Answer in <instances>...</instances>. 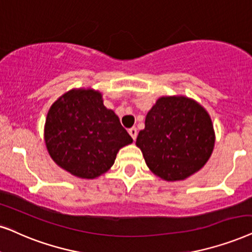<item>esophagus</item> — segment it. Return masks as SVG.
I'll use <instances>...</instances> for the list:
<instances>
[{"mask_svg": "<svg viewBox=\"0 0 252 252\" xmlns=\"http://www.w3.org/2000/svg\"><path fill=\"white\" fill-rule=\"evenodd\" d=\"M128 133H129V135L132 136L133 140L136 139V135H138V130H136L135 127H132V128H129Z\"/></svg>", "mask_w": 252, "mask_h": 252, "instance_id": "1", "label": "esophagus"}]
</instances>
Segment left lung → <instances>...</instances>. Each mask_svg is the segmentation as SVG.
Segmentation results:
<instances>
[{
  "label": "left lung",
  "mask_w": 252,
  "mask_h": 252,
  "mask_svg": "<svg viewBox=\"0 0 252 252\" xmlns=\"http://www.w3.org/2000/svg\"><path fill=\"white\" fill-rule=\"evenodd\" d=\"M212 120L186 97H162L146 117L136 146L148 168L165 181H182L200 170L214 147Z\"/></svg>",
  "instance_id": "left-lung-1"
}]
</instances>
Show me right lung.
Listing matches in <instances>:
<instances>
[{
  "instance_id": "add662e5",
  "label": "right lung",
  "mask_w": 252,
  "mask_h": 252,
  "mask_svg": "<svg viewBox=\"0 0 252 252\" xmlns=\"http://www.w3.org/2000/svg\"><path fill=\"white\" fill-rule=\"evenodd\" d=\"M133 139L94 90H71L48 111L45 142L53 161L71 175L96 178Z\"/></svg>"
}]
</instances>
